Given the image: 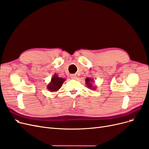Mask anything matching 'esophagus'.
Listing matches in <instances>:
<instances>
[{"mask_svg": "<svg viewBox=\"0 0 149 149\" xmlns=\"http://www.w3.org/2000/svg\"><path fill=\"white\" fill-rule=\"evenodd\" d=\"M70 78L72 79H77V75L75 74H71L70 75Z\"/></svg>", "mask_w": 149, "mask_h": 149, "instance_id": "34e87169", "label": "esophagus"}]
</instances>
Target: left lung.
I'll list each match as a JSON object with an SVG mask.
<instances>
[{
    "label": "left lung",
    "instance_id": "8db88e82",
    "mask_svg": "<svg viewBox=\"0 0 149 149\" xmlns=\"http://www.w3.org/2000/svg\"><path fill=\"white\" fill-rule=\"evenodd\" d=\"M93 81V82H95L93 81V79H90V78H86L85 79V84L87 85V87L89 89H93V90H95L96 89V87L93 85V83L92 81Z\"/></svg>",
    "mask_w": 149,
    "mask_h": 149
}]
</instances>
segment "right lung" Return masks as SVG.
Listing matches in <instances>:
<instances>
[{"label":"right lung","instance_id":"obj_1","mask_svg":"<svg viewBox=\"0 0 149 149\" xmlns=\"http://www.w3.org/2000/svg\"><path fill=\"white\" fill-rule=\"evenodd\" d=\"M65 80V79L59 77L56 74H54L51 78V81L47 85V88L51 92H57L61 88Z\"/></svg>","mask_w":149,"mask_h":149}]
</instances>
